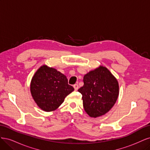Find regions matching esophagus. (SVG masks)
<instances>
[{
    "label": "esophagus",
    "instance_id": "1",
    "mask_svg": "<svg viewBox=\"0 0 150 150\" xmlns=\"http://www.w3.org/2000/svg\"><path fill=\"white\" fill-rule=\"evenodd\" d=\"M73 87H74V90H75V91H77V90L78 89V88H79L78 84H74V85L73 86Z\"/></svg>",
    "mask_w": 150,
    "mask_h": 150
}]
</instances>
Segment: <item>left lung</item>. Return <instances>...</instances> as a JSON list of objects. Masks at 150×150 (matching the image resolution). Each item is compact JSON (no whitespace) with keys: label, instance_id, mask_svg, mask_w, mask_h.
Instances as JSON below:
<instances>
[{"label":"left lung","instance_id":"8db88e82","mask_svg":"<svg viewBox=\"0 0 150 150\" xmlns=\"http://www.w3.org/2000/svg\"><path fill=\"white\" fill-rule=\"evenodd\" d=\"M84 86L78 89L83 106L91 117L105 115L115 105L119 95V84L106 67L99 66L84 75Z\"/></svg>","mask_w":150,"mask_h":150}]
</instances>
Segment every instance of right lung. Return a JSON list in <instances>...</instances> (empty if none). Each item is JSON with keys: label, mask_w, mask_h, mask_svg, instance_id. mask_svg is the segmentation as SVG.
<instances>
[{"label": "right lung", "mask_w": 150, "mask_h": 150, "mask_svg": "<svg viewBox=\"0 0 150 150\" xmlns=\"http://www.w3.org/2000/svg\"><path fill=\"white\" fill-rule=\"evenodd\" d=\"M32 96L42 110H56L64 102L65 98L74 90L68 84L66 76L53 67L40 66L31 79Z\"/></svg>", "instance_id": "obj_1"}]
</instances>
